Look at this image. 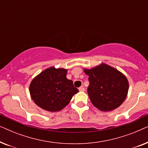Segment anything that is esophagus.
<instances>
[{
  "instance_id": "esophagus-1",
  "label": "esophagus",
  "mask_w": 148,
  "mask_h": 148,
  "mask_svg": "<svg viewBox=\"0 0 148 148\" xmlns=\"http://www.w3.org/2000/svg\"><path fill=\"white\" fill-rule=\"evenodd\" d=\"M79 90L80 91V92H84L85 91V88L84 86H81L79 88Z\"/></svg>"
}]
</instances>
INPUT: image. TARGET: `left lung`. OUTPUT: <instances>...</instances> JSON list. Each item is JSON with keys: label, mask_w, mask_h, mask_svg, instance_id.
I'll return each mask as SVG.
<instances>
[{"label": "left lung", "mask_w": 148, "mask_h": 148, "mask_svg": "<svg viewBox=\"0 0 148 148\" xmlns=\"http://www.w3.org/2000/svg\"><path fill=\"white\" fill-rule=\"evenodd\" d=\"M84 72L89 76L88 94L94 106L102 111H110L122 104L129 90L124 75L106 64Z\"/></svg>", "instance_id": "8db88e82"}]
</instances>
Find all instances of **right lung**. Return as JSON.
<instances>
[{
	"mask_svg": "<svg viewBox=\"0 0 148 148\" xmlns=\"http://www.w3.org/2000/svg\"><path fill=\"white\" fill-rule=\"evenodd\" d=\"M66 71L64 69L50 67L32 80L29 92L38 106L50 112L59 111L79 92L72 81L66 77Z\"/></svg>",
	"mask_w": 148,
	"mask_h": 148,
	"instance_id": "obj_1",
	"label": "right lung"
}]
</instances>
